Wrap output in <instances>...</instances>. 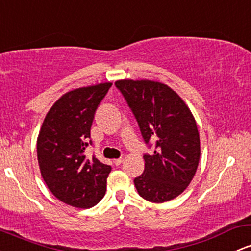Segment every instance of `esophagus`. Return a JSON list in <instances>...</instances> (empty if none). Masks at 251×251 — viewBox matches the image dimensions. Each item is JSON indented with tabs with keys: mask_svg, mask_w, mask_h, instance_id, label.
Masks as SVG:
<instances>
[{
	"mask_svg": "<svg viewBox=\"0 0 251 251\" xmlns=\"http://www.w3.org/2000/svg\"><path fill=\"white\" fill-rule=\"evenodd\" d=\"M113 163H114L115 166H120V164L123 163V158H117V159H114V161H113Z\"/></svg>",
	"mask_w": 251,
	"mask_h": 251,
	"instance_id": "esophagus-1",
	"label": "esophagus"
}]
</instances>
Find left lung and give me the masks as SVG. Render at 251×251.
Listing matches in <instances>:
<instances>
[{"label": "left lung", "instance_id": "1", "mask_svg": "<svg viewBox=\"0 0 251 251\" xmlns=\"http://www.w3.org/2000/svg\"><path fill=\"white\" fill-rule=\"evenodd\" d=\"M115 87L138 123L148 148L143 174L134 178L139 195L151 202L174 199L194 177L200 158L197 123L182 99L159 82L123 79Z\"/></svg>", "mask_w": 251, "mask_h": 251}]
</instances>
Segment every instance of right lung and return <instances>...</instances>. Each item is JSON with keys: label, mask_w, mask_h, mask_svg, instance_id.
I'll return each instance as SVG.
<instances>
[{"label": "right lung", "mask_w": 251, "mask_h": 251, "mask_svg": "<svg viewBox=\"0 0 251 251\" xmlns=\"http://www.w3.org/2000/svg\"><path fill=\"white\" fill-rule=\"evenodd\" d=\"M112 83L78 88L63 95L51 107L38 137L40 173L52 194L78 208L92 207L106 192L112 167L95 156L88 159L90 127L95 111Z\"/></svg>", "instance_id": "add662e5"}]
</instances>
